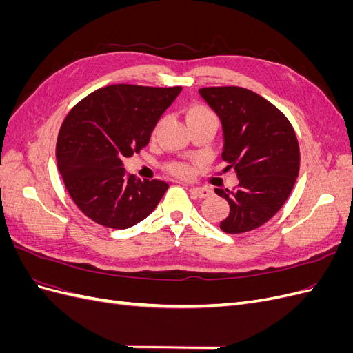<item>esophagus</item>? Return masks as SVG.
I'll return each instance as SVG.
<instances>
[{
    "mask_svg": "<svg viewBox=\"0 0 353 353\" xmlns=\"http://www.w3.org/2000/svg\"><path fill=\"white\" fill-rule=\"evenodd\" d=\"M190 193L193 194L194 197L205 199V197H209L212 194V191L209 188H205V187H191Z\"/></svg>",
    "mask_w": 353,
    "mask_h": 353,
    "instance_id": "esophagus-1",
    "label": "esophagus"
}]
</instances>
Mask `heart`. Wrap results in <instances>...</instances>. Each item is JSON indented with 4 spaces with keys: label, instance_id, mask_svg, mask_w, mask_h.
Listing matches in <instances>:
<instances>
[{
    "label": "heart",
    "instance_id": "1",
    "mask_svg": "<svg viewBox=\"0 0 353 353\" xmlns=\"http://www.w3.org/2000/svg\"><path fill=\"white\" fill-rule=\"evenodd\" d=\"M208 117H215L213 112L210 109H208L206 105L203 104H193L190 105L185 112V121L193 122V121H199V119H208ZM169 170L175 175L179 176H187L190 174V166L185 163H172L169 166Z\"/></svg>",
    "mask_w": 353,
    "mask_h": 353
}]
</instances>
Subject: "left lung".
I'll list each match as a JSON object with an SVG mask.
<instances>
[{
	"instance_id": "1",
	"label": "left lung",
	"mask_w": 353,
	"mask_h": 353,
	"mask_svg": "<svg viewBox=\"0 0 353 353\" xmlns=\"http://www.w3.org/2000/svg\"><path fill=\"white\" fill-rule=\"evenodd\" d=\"M222 125V160L234 169L239 185L215 188L230 205L219 228L248 232L270 221L290 196L299 175L301 153L287 117L256 92L240 87L199 90Z\"/></svg>"
}]
</instances>
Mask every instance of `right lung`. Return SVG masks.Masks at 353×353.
I'll list each match as a JSON object with an SVG mask.
<instances>
[{
  "label": "right lung",
  "mask_w": 353,
  "mask_h": 353,
  "mask_svg": "<svg viewBox=\"0 0 353 353\" xmlns=\"http://www.w3.org/2000/svg\"><path fill=\"white\" fill-rule=\"evenodd\" d=\"M181 90L109 85L69 112L57 138V168L74 205L90 219L125 230L156 209L168 183L126 174L123 159L150 143Z\"/></svg>",
  "instance_id": "right-lung-1"
}]
</instances>
